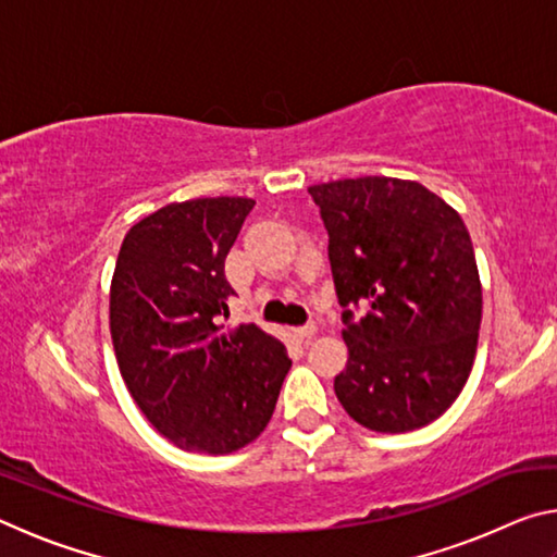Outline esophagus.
<instances>
[{"mask_svg": "<svg viewBox=\"0 0 557 557\" xmlns=\"http://www.w3.org/2000/svg\"><path fill=\"white\" fill-rule=\"evenodd\" d=\"M292 334H295L299 342H307V338H312L317 334V324H305V326H297L292 329Z\"/></svg>", "mask_w": 557, "mask_h": 557, "instance_id": "obj_1", "label": "esophagus"}]
</instances>
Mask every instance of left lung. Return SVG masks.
I'll list each match as a JSON object with an SVG mask.
<instances>
[{"mask_svg": "<svg viewBox=\"0 0 557 557\" xmlns=\"http://www.w3.org/2000/svg\"><path fill=\"white\" fill-rule=\"evenodd\" d=\"M329 231L346 369L334 379L358 425L398 435L459 398L476 356L482 280L461 215L418 182L338 178L309 186Z\"/></svg>", "mask_w": 557, "mask_h": 557, "instance_id": "left-lung-1", "label": "left lung"}]
</instances>
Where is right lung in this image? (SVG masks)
Wrapping results in <instances>:
<instances>
[{
    "label": "right lung",
    "instance_id": "add662e5",
    "mask_svg": "<svg viewBox=\"0 0 557 557\" xmlns=\"http://www.w3.org/2000/svg\"><path fill=\"white\" fill-rule=\"evenodd\" d=\"M256 201L166 203L127 231L110 282V336L132 400L172 445L228 455L268 428L292 361L256 324L223 332L225 256Z\"/></svg>",
    "mask_w": 557,
    "mask_h": 557
}]
</instances>
